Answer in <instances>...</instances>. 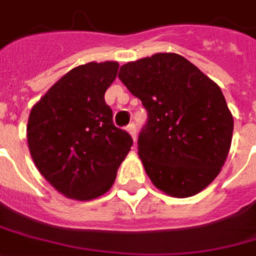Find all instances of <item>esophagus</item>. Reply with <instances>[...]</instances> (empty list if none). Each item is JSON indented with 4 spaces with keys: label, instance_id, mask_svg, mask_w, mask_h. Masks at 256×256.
I'll return each instance as SVG.
<instances>
[{
    "label": "esophagus",
    "instance_id": "34e87169",
    "mask_svg": "<svg viewBox=\"0 0 256 256\" xmlns=\"http://www.w3.org/2000/svg\"><path fill=\"white\" fill-rule=\"evenodd\" d=\"M126 131L131 134V136H132V139H134V140L136 139V125L134 124V122H131V124L126 126Z\"/></svg>",
    "mask_w": 256,
    "mask_h": 256
}]
</instances>
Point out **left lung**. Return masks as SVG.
I'll return each mask as SVG.
<instances>
[{
	"instance_id": "8db88e82",
	"label": "left lung",
	"mask_w": 256,
	"mask_h": 256,
	"mask_svg": "<svg viewBox=\"0 0 256 256\" xmlns=\"http://www.w3.org/2000/svg\"><path fill=\"white\" fill-rule=\"evenodd\" d=\"M118 78L148 111L138 153L154 186L177 198L206 188L224 164L234 128L219 86L174 52L128 62Z\"/></svg>"
}]
</instances>
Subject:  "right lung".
Wrapping results in <instances>:
<instances>
[{
    "mask_svg": "<svg viewBox=\"0 0 256 256\" xmlns=\"http://www.w3.org/2000/svg\"><path fill=\"white\" fill-rule=\"evenodd\" d=\"M117 71L114 61L79 65L52 84L30 111L32 158L66 198L89 200L108 191L131 150V135L114 125L104 100Z\"/></svg>",
    "mask_w": 256,
    "mask_h": 256,
    "instance_id": "obj_1",
    "label": "right lung"
}]
</instances>
